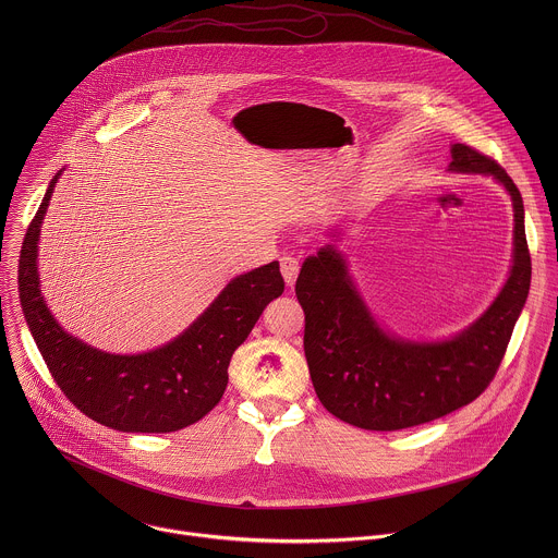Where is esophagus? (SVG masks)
I'll return each mask as SVG.
<instances>
[{
  "mask_svg": "<svg viewBox=\"0 0 558 558\" xmlns=\"http://www.w3.org/2000/svg\"><path fill=\"white\" fill-rule=\"evenodd\" d=\"M281 275H283L286 283L292 288L296 283V277H299V259L292 257V255H283L281 257Z\"/></svg>",
  "mask_w": 558,
  "mask_h": 558,
  "instance_id": "obj_1",
  "label": "esophagus"
}]
</instances>
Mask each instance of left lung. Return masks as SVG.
Returning a JSON list of instances; mask_svg holds the SVG:
<instances>
[{
	"label": "left lung",
	"instance_id": "obj_1",
	"mask_svg": "<svg viewBox=\"0 0 558 558\" xmlns=\"http://www.w3.org/2000/svg\"><path fill=\"white\" fill-rule=\"evenodd\" d=\"M449 171L492 175L513 202V255L505 286L473 324L449 339H403L365 305L343 253L328 242L303 262L296 299L305 312V356L322 405L337 418L393 432L440 418L492 383L531 288L524 204L507 171L475 148L451 146ZM328 236L337 240L339 232Z\"/></svg>",
	"mask_w": 558,
	"mask_h": 558
}]
</instances>
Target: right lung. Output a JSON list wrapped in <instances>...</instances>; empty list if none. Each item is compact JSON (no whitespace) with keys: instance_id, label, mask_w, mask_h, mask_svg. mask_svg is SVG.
Segmentation results:
<instances>
[{"instance_id":"1","label":"right lung","mask_w":558,"mask_h":558,"mask_svg":"<svg viewBox=\"0 0 558 558\" xmlns=\"http://www.w3.org/2000/svg\"><path fill=\"white\" fill-rule=\"evenodd\" d=\"M60 169L23 240L19 299L27 328L64 396L118 432L167 434L197 423L226 393L234 350L286 283L279 262L234 277L186 330L142 354H111L66 332L47 307L38 277L40 228Z\"/></svg>"}]
</instances>
